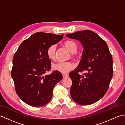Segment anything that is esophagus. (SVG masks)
Wrapping results in <instances>:
<instances>
[{"label":"esophagus","instance_id":"obj_1","mask_svg":"<svg viewBox=\"0 0 125 125\" xmlns=\"http://www.w3.org/2000/svg\"><path fill=\"white\" fill-rule=\"evenodd\" d=\"M62 76H63V77L64 79V78H68V77H69L68 75V74H62Z\"/></svg>","mask_w":125,"mask_h":125}]
</instances>
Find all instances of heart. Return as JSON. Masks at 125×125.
I'll return each mask as SVG.
<instances>
[{"label":"heart","mask_w":125,"mask_h":125,"mask_svg":"<svg viewBox=\"0 0 125 125\" xmlns=\"http://www.w3.org/2000/svg\"><path fill=\"white\" fill-rule=\"evenodd\" d=\"M64 44L66 48L71 53H74L77 50V44L73 40H66ZM55 45H53L48 47L47 49V52H46V54H47V56L49 60H53L55 59ZM52 68L54 70L63 73H65L72 70L74 68V65L71 62H59L54 63L52 65Z\"/></svg>","instance_id":"heart-1"}]
</instances>
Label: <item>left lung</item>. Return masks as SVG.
Segmentation results:
<instances>
[{"mask_svg": "<svg viewBox=\"0 0 125 125\" xmlns=\"http://www.w3.org/2000/svg\"><path fill=\"white\" fill-rule=\"evenodd\" d=\"M66 37L79 40L83 47L79 65L69 74L72 83L71 96L80 105L93 104L109 88L114 72L112 55L106 42L92 31H77ZM83 71L86 73L79 74Z\"/></svg>", "mask_w": 125, "mask_h": 125, "instance_id": "8db88e82", "label": "left lung"}]
</instances>
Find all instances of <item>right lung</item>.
I'll use <instances>...</instances> for the list:
<instances>
[{
  "label": "right lung",
  "instance_id": "1",
  "mask_svg": "<svg viewBox=\"0 0 125 125\" xmlns=\"http://www.w3.org/2000/svg\"><path fill=\"white\" fill-rule=\"evenodd\" d=\"M64 34L39 32L24 40L13 59L11 71L17 95L28 105L42 106L51 101L55 85L63 79L61 72L49 75L51 61L46 54L49 46L62 39Z\"/></svg>",
  "mask_w": 125,
  "mask_h": 125
}]
</instances>
